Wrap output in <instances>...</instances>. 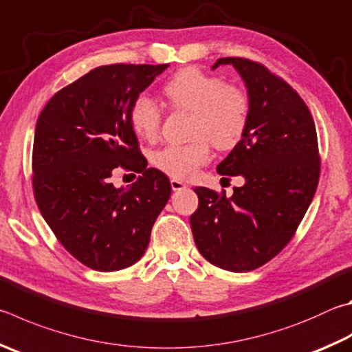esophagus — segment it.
<instances>
[{
  "label": "esophagus",
  "mask_w": 352,
  "mask_h": 352,
  "mask_svg": "<svg viewBox=\"0 0 352 352\" xmlns=\"http://www.w3.org/2000/svg\"><path fill=\"white\" fill-rule=\"evenodd\" d=\"M170 188H172V190H182L186 188V183H183L182 180H177V178H172Z\"/></svg>",
  "instance_id": "esophagus-1"
}]
</instances>
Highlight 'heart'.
I'll list each match as a JSON object with an SVG mask.
<instances>
[{"label": "heart", "mask_w": 352, "mask_h": 352, "mask_svg": "<svg viewBox=\"0 0 352 352\" xmlns=\"http://www.w3.org/2000/svg\"><path fill=\"white\" fill-rule=\"evenodd\" d=\"M166 98L177 111L192 112L188 144H169L152 154V164L177 180L192 177L210 158L214 148L228 151L245 137L251 118V98L245 89L226 85L217 75L197 67L177 72L163 87ZM133 132L143 140H155L162 127V111L154 98L140 94L129 111Z\"/></svg>", "instance_id": "1"}]
</instances>
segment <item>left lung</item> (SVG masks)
<instances>
[{"mask_svg":"<svg viewBox=\"0 0 352 352\" xmlns=\"http://www.w3.org/2000/svg\"><path fill=\"white\" fill-rule=\"evenodd\" d=\"M232 65L251 98L245 137L217 166L221 175H241L245 184L226 197L195 188L198 209L190 215L198 251L209 263L232 272L263 266L296 234L314 198L320 157L316 124L302 97L257 61L237 56Z\"/></svg>","mask_w":352,"mask_h":352,"instance_id":"left-lung-1","label":"left lung"}]
</instances>
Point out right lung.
<instances>
[{"label": "right lung", "instance_id": "add662e5", "mask_svg": "<svg viewBox=\"0 0 352 352\" xmlns=\"http://www.w3.org/2000/svg\"><path fill=\"white\" fill-rule=\"evenodd\" d=\"M169 65H109L63 87L36 121L32 186L44 220L66 251L95 271H120L143 257L170 197L148 168L131 126L132 101ZM117 167L142 175L117 190Z\"/></svg>", "mask_w": 352, "mask_h": 352}]
</instances>
